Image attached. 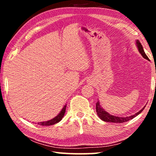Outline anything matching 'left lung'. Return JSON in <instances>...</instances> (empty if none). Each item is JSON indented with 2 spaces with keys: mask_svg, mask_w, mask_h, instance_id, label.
Here are the masks:
<instances>
[{
  "mask_svg": "<svg viewBox=\"0 0 156 156\" xmlns=\"http://www.w3.org/2000/svg\"><path fill=\"white\" fill-rule=\"evenodd\" d=\"M136 45H137V47H138L139 52L140 53V54L142 55V57H143L145 59L149 60V58L147 57L146 54L144 53L143 47H142L141 43H140V41L138 40L136 41ZM145 107L146 106H144L140 111H139L138 113H136V114L132 115L131 116H128V117H118V116H115V115L109 114V113L107 112L106 111H105V109H102L101 105H100L99 101H98L96 102V109L97 115H98V117L100 118V119L105 121V122H114V123H122V122H127V121L133 119V118H135L136 116L139 115L140 113L142 111L144 110Z\"/></svg>",
  "mask_w": 156,
  "mask_h": 156,
  "instance_id": "left-lung-1",
  "label": "left lung"
}]
</instances>
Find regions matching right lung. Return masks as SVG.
Listing matches in <instances>:
<instances>
[{"label":"right lung","instance_id":"add662e5","mask_svg":"<svg viewBox=\"0 0 156 156\" xmlns=\"http://www.w3.org/2000/svg\"><path fill=\"white\" fill-rule=\"evenodd\" d=\"M66 107H67V105H65L64 107L62 108L61 112H60L58 115H56V117L53 118V119L48 120V121H46V122H38V124L39 125H41V126H50V125H55V124H56L58 122H59L60 120H62V118L64 117V115H65V110H66Z\"/></svg>","mask_w":156,"mask_h":156}]
</instances>
